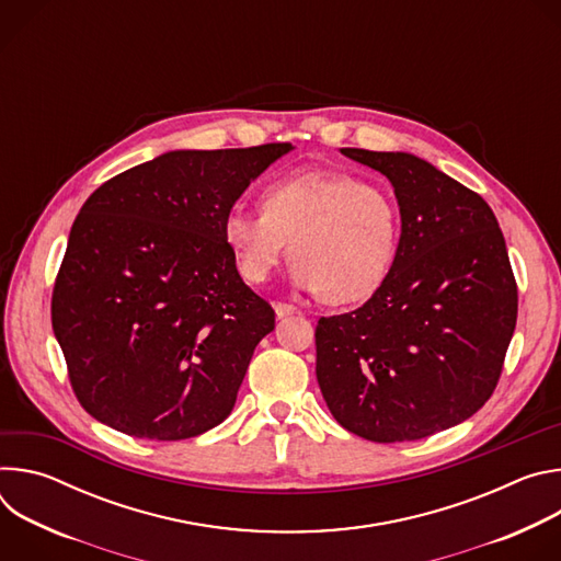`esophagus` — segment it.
<instances>
[{"mask_svg": "<svg viewBox=\"0 0 561 561\" xmlns=\"http://www.w3.org/2000/svg\"><path fill=\"white\" fill-rule=\"evenodd\" d=\"M275 312H277V317H288V314H297L299 310L290 304H275Z\"/></svg>", "mask_w": 561, "mask_h": 561, "instance_id": "34e87169", "label": "esophagus"}]
</instances>
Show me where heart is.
<instances>
[{
  "label": "heart",
  "mask_w": 561,
  "mask_h": 561,
  "mask_svg": "<svg viewBox=\"0 0 561 561\" xmlns=\"http://www.w3.org/2000/svg\"><path fill=\"white\" fill-rule=\"evenodd\" d=\"M262 206L237 204L221 224L237 271L251 284L273 275L288 244L297 260L293 284L322 293L329 304L364 301L388 279L402 219L383 186L342 171L304 169L271 184Z\"/></svg>",
  "instance_id": "b5f03b06"
}]
</instances>
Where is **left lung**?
I'll use <instances>...</instances> for the list:
<instances>
[{"label": "left lung", "instance_id": "obj_1", "mask_svg": "<svg viewBox=\"0 0 561 561\" xmlns=\"http://www.w3.org/2000/svg\"><path fill=\"white\" fill-rule=\"evenodd\" d=\"M381 173L402 219L383 286L322 317L317 381L333 417L379 442H415L493 394L517 322V286L491 206L413 152L340 148Z\"/></svg>", "mask_w": 561, "mask_h": 561}]
</instances>
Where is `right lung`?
<instances>
[{
  "label": "right lung",
  "mask_w": 561,
  "mask_h": 561,
  "mask_svg": "<svg viewBox=\"0 0 561 561\" xmlns=\"http://www.w3.org/2000/svg\"><path fill=\"white\" fill-rule=\"evenodd\" d=\"M295 146L169 150L79 210L53 290V333L79 404L157 442L221 424L275 310L239 277L226 213Z\"/></svg>",
  "instance_id": "right-lung-1"
}]
</instances>
